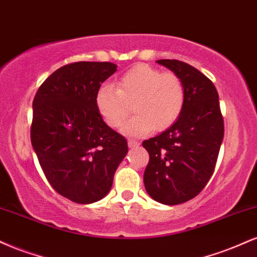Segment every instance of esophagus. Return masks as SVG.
Returning a JSON list of instances; mask_svg holds the SVG:
<instances>
[{
	"instance_id": "obj_1",
	"label": "esophagus",
	"mask_w": 257,
	"mask_h": 257,
	"mask_svg": "<svg viewBox=\"0 0 257 257\" xmlns=\"http://www.w3.org/2000/svg\"><path fill=\"white\" fill-rule=\"evenodd\" d=\"M140 145V143L139 141H135V140H128V146L131 147V149H135V147H138Z\"/></svg>"
}]
</instances>
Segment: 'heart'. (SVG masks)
I'll return each instance as SVG.
<instances>
[{"label": "heart", "instance_id": "obj_1", "mask_svg": "<svg viewBox=\"0 0 257 257\" xmlns=\"http://www.w3.org/2000/svg\"><path fill=\"white\" fill-rule=\"evenodd\" d=\"M116 86L100 85L96 107L108 125L118 129L131 114L133 104L137 114L123 128L129 137H143L152 128H169L184 108L185 87L174 72H161L140 64L120 76Z\"/></svg>", "mask_w": 257, "mask_h": 257}]
</instances>
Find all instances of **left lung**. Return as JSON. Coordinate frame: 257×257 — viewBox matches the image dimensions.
I'll return each mask as SVG.
<instances>
[{"label": "left lung", "mask_w": 257, "mask_h": 257, "mask_svg": "<svg viewBox=\"0 0 257 257\" xmlns=\"http://www.w3.org/2000/svg\"><path fill=\"white\" fill-rule=\"evenodd\" d=\"M181 78L185 104L172 126L143 143L150 155L144 173L146 192L156 202L176 205L194 198L213 175L223 140L219 94L196 67L157 60Z\"/></svg>", "instance_id": "1"}]
</instances>
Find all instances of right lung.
Returning a JSON list of instances; mask_svg holds the SVG:
<instances>
[{"mask_svg": "<svg viewBox=\"0 0 257 257\" xmlns=\"http://www.w3.org/2000/svg\"><path fill=\"white\" fill-rule=\"evenodd\" d=\"M116 71L112 63L65 65L43 82L32 102L31 144L40 166L52 187L78 204L110 192L128 153L126 140L106 124L95 102L99 87Z\"/></svg>", "mask_w": 257, "mask_h": 257, "instance_id": "right-lung-1", "label": "right lung"}]
</instances>
